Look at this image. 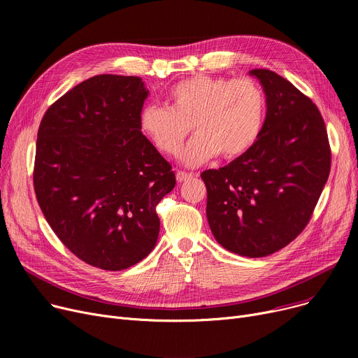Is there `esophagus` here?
<instances>
[{
    "label": "esophagus",
    "instance_id": "esophagus-1",
    "mask_svg": "<svg viewBox=\"0 0 358 358\" xmlns=\"http://www.w3.org/2000/svg\"><path fill=\"white\" fill-rule=\"evenodd\" d=\"M176 177H177V181H178V182H182V181H185V180L192 178V177H193V174H190V173H184V171H177Z\"/></svg>",
    "mask_w": 358,
    "mask_h": 358
}]
</instances>
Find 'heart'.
<instances>
[{
  "mask_svg": "<svg viewBox=\"0 0 358 358\" xmlns=\"http://www.w3.org/2000/svg\"><path fill=\"white\" fill-rule=\"evenodd\" d=\"M166 104L145 106L139 129L158 152L174 157L193 127L196 135L182 152V161L192 166L219 154L224 159L247 154L261 134L267 110L264 91L250 77L196 75L169 88Z\"/></svg>",
  "mask_w": 358,
  "mask_h": 358,
  "instance_id": "b5f03b06",
  "label": "heart"
}]
</instances>
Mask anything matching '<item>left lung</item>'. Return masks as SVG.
Instances as JSON below:
<instances>
[{"instance_id":"left-lung-1","label":"left lung","mask_w":358,"mask_h":358,"mask_svg":"<svg viewBox=\"0 0 358 358\" xmlns=\"http://www.w3.org/2000/svg\"><path fill=\"white\" fill-rule=\"evenodd\" d=\"M266 92L267 115L247 154L206 169L209 227L223 248L270 255L309 223L331 171L325 122L312 100L270 69H252Z\"/></svg>"}]
</instances>
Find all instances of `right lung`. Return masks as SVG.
Segmentation results:
<instances>
[{
	"instance_id": "right-lung-1",
	"label": "right lung",
	"mask_w": 358,
	"mask_h": 358,
	"mask_svg": "<svg viewBox=\"0 0 358 358\" xmlns=\"http://www.w3.org/2000/svg\"><path fill=\"white\" fill-rule=\"evenodd\" d=\"M148 90L139 77L96 75L45 113L33 185L49 227L87 264L135 266L154 250L157 204L176 185L173 166L139 129Z\"/></svg>"
}]
</instances>
